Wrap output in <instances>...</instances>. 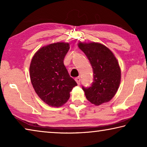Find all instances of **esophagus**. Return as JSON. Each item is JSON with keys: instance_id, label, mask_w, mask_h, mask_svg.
Here are the masks:
<instances>
[{"instance_id": "1", "label": "esophagus", "mask_w": 147, "mask_h": 147, "mask_svg": "<svg viewBox=\"0 0 147 147\" xmlns=\"http://www.w3.org/2000/svg\"><path fill=\"white\" fill-rule=\"evenodd\" d=\"M75 80H76L77 84H80V80H81L80 77H76V78H75Z\"/></svg>"}]
</instances>
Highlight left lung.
<instances>
[{"instance_id":"8db88e82","label":"left lung","mask_w":147,"mask_h":147,"mask_svg":"<svg viewBox=\"0 0 147 147\" xmlns=\"http://www.w3.org/2000/svg\"><path fill=\"white\" fill-rule=\"evenodd\" d=\"M78 46L93 69L91 86L82 88L86 98L95 106L108 102L115 96L121 84V71L117 59L108 47L101 43L79 42Z\"/></svg>"}]
</instances>
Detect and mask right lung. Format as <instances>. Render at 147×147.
I'll return each mask as SVG.
<instances>
[{
    "instance_id": "right-lung-1",
    "label": "right lung",
    "mask_w": 147,
    "mask_h": 147,
    "mask_svg": "<svg viewBox=\"0 0 147 147\" xmlns=\"http://www.w3.org/2000/svg\"><path fill=\"white\" fill-rule=\"evenodd\" d=\"M69 49V43L65 42L47 45L39 49L31 60L29 70L32 86L41 100L50 106H63L77 86L63 63Z\"/></svg>"
}]
</instances>
